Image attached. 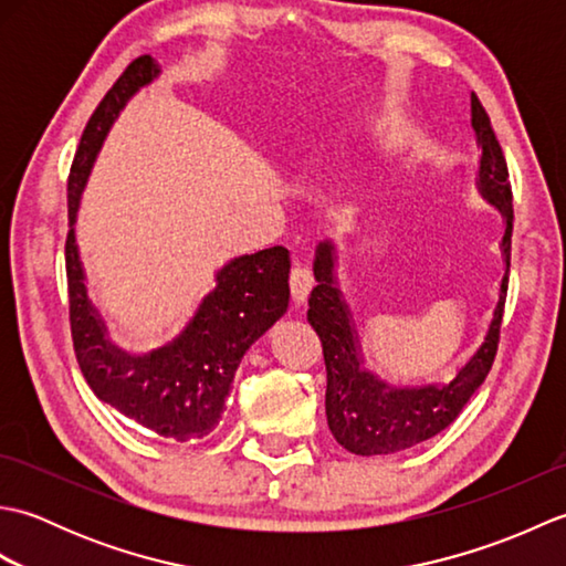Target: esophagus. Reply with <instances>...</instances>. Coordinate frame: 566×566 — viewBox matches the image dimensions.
<instances>
[{
  "mask_svg": "<svg viewBox=\"0 0 566 566\" xmlns=\"http://www.w3.org/2000/svg\"><path fill=\"white\" fill-rule=\"evenodd\" d=\"M311 286H314V274H311L306 264L296 262L290 272V290H292V298L296 304L306 302Z\"/></svg>",
  "mask_w": 566,
  "mask_h": 566,
  "instance_id": "obj_1",
  "label": "esophagus"
}]
</instances>
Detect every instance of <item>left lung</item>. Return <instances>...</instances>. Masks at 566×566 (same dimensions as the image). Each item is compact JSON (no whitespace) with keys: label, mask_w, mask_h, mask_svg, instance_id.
<instances>
[{"label":"left lung","mask_w":566,"mask_h":566,"mask_svg":"<svg viewBox=\"0 0 566 566\" xmlns=\"http://www.w3.org/2000/svg\"><path fill=\"white\" fill-rule=\"evenodd\" d=\"M472 128L482 146L479 189L506 216V233H503L501 248L506 255V268H511L513 191L509 182V165L494 128H491V118L474 94ZM314 274L316 286L308 296V323L318 333L323 359H326V416L333 438L355 454H391L413 448L448 428L462 413L472 394L482 387L491 365H494L509 292V270L503 274L494 321H491L482 347L457 371L450 384L423 389H394L359 367L363 357H359L357 333L333 280L331 243L318 245Z\"/></svg>","instance_id":"8db88e82"}]
</instances>
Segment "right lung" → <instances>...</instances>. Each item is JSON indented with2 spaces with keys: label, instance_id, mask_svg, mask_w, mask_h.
<instances>
[{
  "label": "right lung",
  "instance_id": "add662e5",
  "mask_svg": "<svg viewBox=\"0 0 566 566\" xmlns=\"http://www.w3.org/2000/svg\"><path fill=\"white\" fill-rule=\"evenodd\" d=\"M158 72L150 55L136 57L90 116L67 177L70 226L106 130L130 94ZM65 272L72 347L90 389L155 436L179 442L209 436L219 426L240 359L290 306V252L274 245L235 258L216 274V290L203 298L185 333L136 357L106 338L104 323L84 292L72 228L65 238Z\"/></svg>",
  "mask_w": 566,
  "mask_h": 566
}]
</instances>
